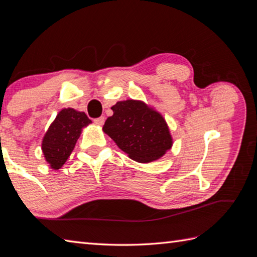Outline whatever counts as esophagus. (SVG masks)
Wrapping results in <instances>:
<instances>
[{"label":"esophagus","mask_w":257,"mask_h":257,"mask_svg":"<svg viewBox=\"0 0 257 257\" xmlns=\"http://www.w3.org/2000/svg\"><path fill=\"white\" fill-rule=\"evenodd\" d=\"M94 122L98 125H102L103 123H105V117H98L94 120Z\"/></svg>","instance_id":"esophagus-1"}]
</instances>
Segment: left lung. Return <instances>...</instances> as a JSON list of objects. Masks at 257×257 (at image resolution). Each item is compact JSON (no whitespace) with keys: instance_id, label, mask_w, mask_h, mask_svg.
<instances>
[{"instance_id":"8db88e82","label":"left lung","mask_w":257,"mask_h":257,"mask_svg":"<svg viewBox=\"0 0 257 257\" xmlns=\"http://www.w3.org/2000/svg\"><path fill=\"white\" fill-rule=\"evenodd\" d=\"M111 109L113 114L107 118L102 130L133 160L151 162L171 148L165 119L143 101H118Z\"/></svg>"}]
</instances>
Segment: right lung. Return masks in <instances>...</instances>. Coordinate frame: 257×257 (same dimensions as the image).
Returning <instances> with one entry per match:
<instances>
[{
	"mask_svg": "<svg viewBox=\"0 0 257 257\" xmlns=\"http://www.w3.org/2000/svg\"><path fill=\"white\" fill-rule=\"evenodd\" d=\"M90 122L85 112L76 111L73 108L59 111L42 144L43 154L53 169L56 170L66 162L79 138L81 128Z\"/></svg>",
	"mask_w": 257,
	"mask_h": 257,
	"instance_id": "add662e5",
	"label": "right lung"
}]
</instances>
